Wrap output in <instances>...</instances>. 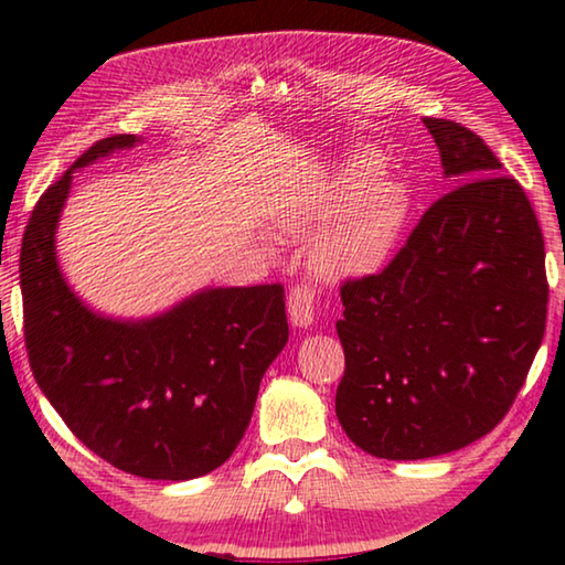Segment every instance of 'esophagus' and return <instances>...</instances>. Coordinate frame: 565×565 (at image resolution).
<instances>
[{"label": "esophagus", "instance_id": "1", "mask_svg": "<svg viewBox=\"0 0 565 565\" xmlns=\"http://www.w3.org/2000/svg\"><path fill=\"white\" fill-rule=\"evenodd\" d=\"M286 309H289V321L294 329H309L313 317H317V291L303 284L294 286Z\"/></svg>", "mask_w": 565, "mask_h": 565}]
</instances>
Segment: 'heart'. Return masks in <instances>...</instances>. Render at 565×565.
I'll list each match as a JSON object with an SVG mask.
<instances>
[{
	"mask_svg": "<svg viewBox=\"0 0 565 565\" xmlns=\"http://www.w3.org/2000/svg\"><path fill=\"white\" fill-rule=\"evenodd\" d=\"M384 161L356 154L321 174L276 216L286 238H309V264L323 281L374 276L388 264L411 214L404 181Z\"/></svg>",
	"mask_w": 565,
	"mask_h": 565,
	"instance_id": "b5f03b06",
	"label": "heart"
}]
</instances>
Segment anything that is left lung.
I'll return each instance as SVG.
<instances>
[{
	"label": "left lung",
	"instance_id": "left-lung-1",
	"mask_svg": "<svg viewBox=\"0 0 565 565\" xmlns=\"http://www.w3.org/2000/svg\"><path fill=\"white\" fill-rule=\"evenodd\" d=\"M456 186L384 271L341 286L337 416L361 451L418 461L505 416L546 331V252L521 184L471 129L424 119Z\"/></svg>",
	"mask_w": 565,
	"mask_h": 565
}]
</instances>
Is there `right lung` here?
Returning <instances> with one entry per match:
<instances>
[{"label":"right lung","instance_id":"right-lung-1","mask_svg":"<svg viewBox=\"0 0 565 565\" xmlns=\"http://www.w3.org/2000/svg\"><path fill=\"white\" fill-rule=\"evenodd\" d=\"M137 145V134L97 141L36 202L19 256L24 339L42 394L89 451L151 481H189L234 454L289 323L281 284L204 286L141 319L72 289L56 228L74 171Z\"/></svg>","mask_w":565,"mask_h":565}]
</instances>
